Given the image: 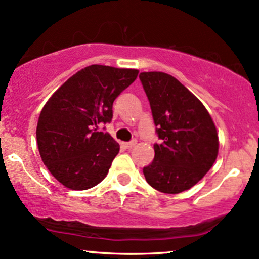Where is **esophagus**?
Here are the masks:
<instances>
[{
	"mask_svg": "<svg viewBox=\"0 0 259 259\" xmlns=\"http://www.w3.org/2000/svg\"><path fill=\"white\" fill-rule=\"evenodd\" d=\"M136 144H137V141H132L128 142V143H122V147H123L124 149H131V148L135 147Z\"/></svg>",
	"mask_w": 259,
	"mask_h": 259,
	"instance_id": "obj_1",
	"label": "esophagus"
}]
</instances>
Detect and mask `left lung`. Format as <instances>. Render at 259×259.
Here are the masks:
<instances>
[{"mask_svg": "<svg viewBox=\"0 0 259 259\" xmlns=\"http://www.w3.org/2000/svg\"><path fill=\"white\" fill-rule=\"evenodd\" d=\"M161 144L143 168L147 182L162 193L190 190L217 160L219 138L208 110L196 95L164 72L139 74Z\"/></svg>", "mask_w": 259, "mask_h": 259, "instance_id": "8db88e82", "label": "left lung"}]
</instances>
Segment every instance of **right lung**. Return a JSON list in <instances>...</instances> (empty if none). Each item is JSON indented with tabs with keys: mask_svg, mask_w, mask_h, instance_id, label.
<instances>
[{
	"mask_svg": "<svg viewBox=\"0 0 259 259\" xmlns=\"http://www.w3.org/2000/svg\"><path fill=\"white\" fill-rule=\"evenodd\" d=\"M138 69L92 65L72 75L46 101L36 126L40 156L69 190H89L105 179L120 145L99 124L112 118V104Z\"/></svg>",
	"mask_w": 259,
	"mask_h": 259,
	"instance_id": "right-lung-1",
	"label": "right lung"
}]
</instances>
